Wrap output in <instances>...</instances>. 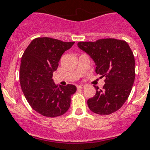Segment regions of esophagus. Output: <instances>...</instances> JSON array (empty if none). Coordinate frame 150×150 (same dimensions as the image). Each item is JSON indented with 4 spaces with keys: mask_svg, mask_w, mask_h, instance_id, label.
I'll return each mask as SVG.
<instances>
[{
    "mask_svg": "<svg viewBox=\"0 0 150 150\" xmlns=\"http://www.w3.org/2000/svg\"><path fill=\"white\" fill-rule=\"evenodd\" d=\"M77 88L79 89H81V88H85V86H78Z\"/></svg>",
    "mask_w": 150,
    "mask_h": 150,
    "instance_id": "obj_1",
    "label": "esophagus"
}]
</instances>
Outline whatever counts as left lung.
Returning a JSON list of instances; mask_svg holds the SVG:
<instances>
[{
  "label": "left lung",
  "mask_w": 150,
  "mask_h": 150,
  "mask_svg": "<svg viewBox=\"0 0 150 150\" xmlns=\"http://www.w3.org/2000/svg\"><path fill=\"white\" fill-rule=\"evenodd\" d=\"M78 47L93 59L96 72L105 77L103 90L95 86L96 93L87 103L92 112L109 115L119 110L127 100L135 80V58L125 41L104 38L80 41Z\"/></svg>",
  "instance_id": "8db88e82"
}]
</instances>
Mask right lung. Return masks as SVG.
<instances>
[{"label": "right lung", "mask_w": 150, "mask_h": 150, "mask_svg": "<svg viewBox=\"0 0 150 150\" xmlns=\"http://www.w3.org/2000/svg\"><path fill=\"white\" fill-rule=\"evenodd\" d=\"M75 42H64L51 38H37L28 46L21 58L20 84L28 103L46 117L62 115L69 110L71 96L76 86H56L53 72L65 51Z\"/></svg>", "instance_id": "right-lung-1"}]
</instances>
